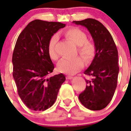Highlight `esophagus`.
Listing matches in <instances>:
<instances>
[{"instance_id": "obj_1", "label": "esophagus", "mask_w": 131, "mask_h": 131, "mask_svg": "<svg viewBox=\"0 0 131 131\" xmlns=\"http://www.w3.org/2000/svg\"><path fill=\"white\" fill-rule=\"evenodd\" d=\"M66 78L68 79H73V76H71V75H67L66 76Z\"/></svg>"}]
</instances>
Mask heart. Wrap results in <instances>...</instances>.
Instances as JSON below:
<instances>
[{
	"label": "heart",
	"mask_w": 131,
	"mask_h": 131,
	"mask_svg": "<svg viewBox=\"0 0 131 131\" xmlns=\"http://www.w3.org/2000/svg\"><path fill=\"white\" fill-rule=\"evenodd\" d=\"M66 37L71 39L78 46V51L86 61H91L95 56V45L88 40L87 35L84 31L76 27H70L63 33ZM58 42V35H54L50 38L48 43V54L52 60L58 58L56 45ZM84 66V61L81 57H75L71 59H62L58 64L59 71L64 73L73 74L81 69Z\"/></svg>",
	"instance_id": "obj_1"
}]
</instances>
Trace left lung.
<instances>
[{
    "mask_svg": "<svg viewBox=\"0 0 131 131\" xmlns=\"http://www.w3.org/2000/svg\"><path fill=\"white\" fill-rule=\"evenodd\" d=\"M73 23L89 30L96 47L95 56L84 71L91 79H86L87 85L79 99L86 108L101 110L110 102L117 87L119 68L116 45L108 30L98 20L87 18Z\"/></svg>",
    "mask_w": 131,
    "mask_h": 131,
    "instance_id": "1",
    "label": "left lung"
}]
</instances>
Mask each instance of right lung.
<instances>
[{
    "label": "right lung",
    "mask_w": 131,
    "mask_h": 131,
    "mask_svg": "<svg viewBox=\"0 0 131 131\" xmlns=\"http://www.w3.org/2000/svg\"><path fill=\"white\" fill-rule=\"evenodd\" d=\"M66 24L32 21L19 34L12 55L13 77L19 97L34 111H45L57 98L63 74L48 77L54 69L48 54L50 39Z\"/></svg>",
    "instance_id": "right-lung-1"
}]
</instances>
